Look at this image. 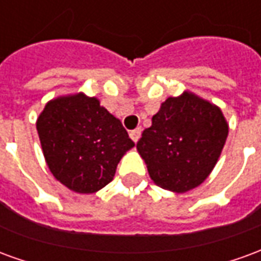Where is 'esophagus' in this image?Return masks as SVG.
Segmentation results:
<instances>
[{"mask_svg":"<svg viewBox=\"0 0 261 261\" xmlns=\"http://www.w3.org/2000/svg\"><path fill=\"white\" fill-rule=\"evenodd\" d=\"M140 135H142V129L140 127H136V129H134V130H130V134H129V136H130V139L134 140L135 143L139 140Z\"/></svg>","mask_w":261,"mask_h":261,"instance_id":"obj_1","label":"esophagus"}]
</instances>
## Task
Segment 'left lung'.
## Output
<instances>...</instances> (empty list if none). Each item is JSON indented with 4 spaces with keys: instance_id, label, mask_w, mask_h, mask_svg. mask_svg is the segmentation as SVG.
I'll return each mask as SVG.
<instances>
[{
    "instance_id": "1",
    "label": "left lung",
    "mask_w": 261,
    "mask_h": 261,
    "mask_svg": "<svg viewBox=\"0 0 261 261\" xmlns=\"http://www.w3.org/2000/svg\"><path fill=\"white\" fill-rule=\"evenodd\" d=\"M226 138L228 123L221 110L184 92L164 101L136 147L157 186L186 193L210 175Z\"/></svg>"
}]
</instances>
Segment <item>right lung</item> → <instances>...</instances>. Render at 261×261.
<instances>
[{
    "label": "right lung",
    "mask_w": 261,
    "mask_h": 261,
    "mask_svg": "<svg viewBox=\"0 0 261 261\" xmlns=\"http://www.w3.org/2000/svg\"><path fill=\"white\" fill-rule=\"evenodd\" d=\"M36 129L51 174L80 194L111 182L121 157L135 146L121 121L84 94L51 99Z\"/></svg>",
    "instance_id": "obj_1"
}]
</instances>
